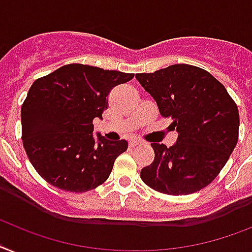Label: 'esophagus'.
Listing matches in <instances>:
<instances>
[{
	"label": "esophagus",
	"mask_w": 252,
	"mask_h": 252,
	"mask_svg": "<svg viewBox=\"0 0 252 252\" xmlns=\"http://www.w3.org/2000/svg\"><path fill=\"white\" fill-rule=\"evenodd\" d=\"M138 145H141V142H140V141H137V140H134V141H130V142H129V147H130V149H132V147H136V146H138Z\"/></svg>",
	"instance_id": "obj_1"
}]
</instances>
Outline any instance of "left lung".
<instances>
[{
    "label": "left lung",
    "mask_w": 252,
    "mask_h": 252,
    "mask_svg": "<svg viewBox=\"0 0 252 252\" xmlns=\"http://www.w3.org/2000/svg\"><path fill=\"white\" fill-rule=\"evenodd\" d=\"M136 79L155 99L160 115L172 118L173 146L151 144L155 159L141 180L168 195L195 193L212 183L238 141L239 114L225 87L190 64H172Z\"/></svg>",
    "instance_id": "8db88e82"
}]
</instances>
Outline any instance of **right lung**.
Segmentation results:
<instances>
[{"label":"right lung","instance_id":"1","mask_svg":"<svg viewBox=\"0 0 252 252\" xmlns=\"http://www.w3.org/2000/svg\"><path fill=\"white\" fill-rule=\"evenodd\" d=\"M134 73L71 63L32 84L24 99L22 140L38 175L58 189L85 193L102 185L126 140L93 137V119H102L108 94Z\"/></svg>","mask_w":252,"mask_h":252}]
</instances>
